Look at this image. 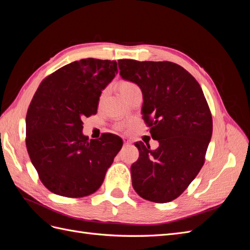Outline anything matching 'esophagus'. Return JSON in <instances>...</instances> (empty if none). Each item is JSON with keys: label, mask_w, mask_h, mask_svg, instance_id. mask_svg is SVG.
Listing matches in <instances>:
<instances>
[{"label": "esophagus", "mask_w": 250, "mask_h": 250, "mask_svg": "<svg viewBox=\"0 0 250 250\" xmlns=\"http://www.w3.org/2000/svg\"><path fill=\"white\" fill-rule=\"evenodd\" d=\"M123 141H124V145L125 146H128V145H130V144H131V141L129 139H127V138H125Z\"/></svg>", "instance_id": "obj_1"}]
</instances>
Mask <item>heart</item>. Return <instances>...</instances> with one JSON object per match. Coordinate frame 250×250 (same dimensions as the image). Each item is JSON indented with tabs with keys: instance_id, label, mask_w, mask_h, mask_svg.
Masks as SVG:
<instances>
[{
	"instance_id": "b5f03b06",
	"label": "heart",
	"mask_w": 250,
	"mask_h": 250,
	"mask_svg": "<svg viewBox=\"0 0 250 250\" xmlns=\"http://www.w3.org/2000/svg\"><path fill=\"white\" fill-rule=\"evenodd\" d=\"M133 86H135V84H133V83H131V82H128V81L122 82L120 84V92H122V90L128 89V88H130V87H133Z\"/></svg>"
}]
</instances>
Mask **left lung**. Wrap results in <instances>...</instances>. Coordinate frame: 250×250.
Instances as JSON below:
<instances>
[{
	"label": "left lung",
	"instance_id": "obj_1",
	"mask_svg": "<svg viewBox=\"0 0 250 250\" xmlns=\"http://www.w3.org/2000/svg\"><path fill=\"white\" fill-rule=\"evenodd\" d=\"M121 77L143 93V119L160 146L143 142L131 166L132 187L142 198L166 203L176 199L197 176L213 132L210 110L199 83L170 62L119 60Z\"/></svg>",
	"mask_w": 250,
	"mask_h": 250
}]
</instances>
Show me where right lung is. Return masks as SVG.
<instances>
[{
  "instance_id": "obj_1",
  "label": "right lung",
  "mask_w": 250,
  "mask_h": 250,
  "mask_svg": "<svg viewBox=\"0 0 250 250\" xmlns=\"http://www.w3.org/2000/svg\"><path fill=\"white\" fill-rule=\"evenodd\" d=\"M115 60L85 58L43 79L29 105L26 146L43 186L64 197H84L103 183L123 142L116 134L88 140L83 118L97 113L102 90L115 78Z\"/></svg>"
}]
</instances>
